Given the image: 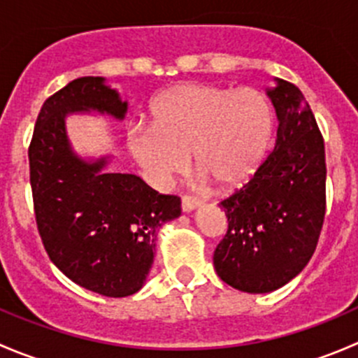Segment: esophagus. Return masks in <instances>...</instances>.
Listing matches in <instances>:
<instances>
[{
	"mask_svg": "<svg viewBox=\"0 0 358 358\" xmlns=\"http://www.w3.org/2000/svg\"><path fill=\"white\" fill-rule=\"evenodd\" d=\"M197 206H199V201L194 199V197H189V196L182 197V209L185 213H190L192 209H196Z\"/></svg>",
	"mask_w": 358,
	"mask_h": 358,
	"instance_id": "34e87169",
	"label": "esophagus"
}]
</instances>
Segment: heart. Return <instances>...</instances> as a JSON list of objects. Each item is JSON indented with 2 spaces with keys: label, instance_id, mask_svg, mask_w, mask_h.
<instances>
[{
  "label": "heart",
  "instance_id": "obj_1",
  "mask_svg": "<svg viewBox=\"0 0 358 358\" xmlns=\"http://www.w3.org/2000/svg\"><path fill=\"white\" fill-rule=\"evenodd\" d=\"M149 126L129 135L140 168L157 185H168L189 168V156L222 189L246 185L258 173L273 136V109L252 86L185 83L156 96Z\"/></svg>",
  "mask_w": 358,
  "mask_h": 358
}]
</instances>
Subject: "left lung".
Segmentation results:
<instances>
[{
  "mask_svg": "<svg viewBox=\"0 0 358 358\" xmlns=\"http://www.w3.org/2000/svg\"><path fill=\"white\" fill-rule=\"evenodd\" d=\"M266 90L279 128L275 147L252 180L220 202L229 229L213 255L223 282L270 292L294 279L319 243L326 216L324 138L298 86Z\"/></svg>",
  "mask_w": 358,
  "mask_h": 358,
  "instance_id": "8db88e82",
  "label": "left lung"
}]
</instances>
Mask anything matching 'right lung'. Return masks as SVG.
<instances>
[{"label":"right lung","instance_id":"1","mask_svg":"<svg viewBox=\"0 0 358 358\" xmlns=\"http://www.w3.org/2000/svg\"><path fill=\"white\" fill-rule=\"evenodd\" d=\"M96 110L124 117L128 103L103 78H78L43 103L29 145L32 201L43 246L72 282L109 298L142 289L157 230L178 218V196H164L129 173H107V159L85 161L69 143L66 117Z\"/></svg>","mask_w":358,"mask_h":358}]
</instances>
